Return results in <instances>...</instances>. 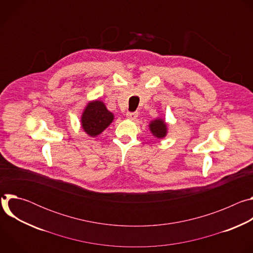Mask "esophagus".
I'll list each match as a JSON object with an SVG mask.
<instances>
[{
    "label": "esophagus",
    "instance_id": "obj_1",
    "mask_svg": "<svg viewBox=\"0 0 253 253\" xmlns=\"http://www.w3.org/2000/svg\"><path fill=\"white\" fill-rule=\"evenodd\" d=\"M138 117V113L137 112H128L126 113V118L129 120H135Z\"/></svg>",
    "mask_w": 253,
    "mask_h": 253
}]
</instances>
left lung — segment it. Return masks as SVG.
Instances as JSON below:
<instances>
[{
    "label": "left lung",
    "mask_w": 253,
    "mask_h": 253,
    "mask_svg": "<svg viewBox=\"0 0 253 253\" xmlns=\"http://www.w3.org/2000/svg\"><path fill=\"white\" fill-rule=\"evenodd\" d=\"M148 127L151 134L157 139H163L167 136L168 127L166 121L163 118H156L150 121Z\"/></svg>",
    "instance_id": "obj_1"
}]
</instances>
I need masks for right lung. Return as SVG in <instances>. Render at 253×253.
I'll list each match as a JSON object with an SVG mask.
<instances>
[{"instance_id":"obj_1","label":"right lung","mask_w":253,"mask_h":253,"mask_svg":"<svg viewBox=\"0 0 253 253\" xmlns=\"http://www.w3.org/2000/svg\"><path fill=\"white\" fill-rule=\"evenodd\" d=\"M114 114L106 108L101 100H92L87 103L81 115V127L90 137L100 135L113 122Z\"/></svg>"}]
</instances>
